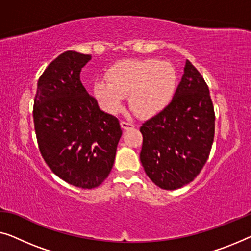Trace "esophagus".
<instances>
[{
	"mask_svg": "<svg viewBox=\"0 0 251 251\" xmlns=\"http://www.w3.org/2000/svg\"><path fill=\"white\" fill-rule=\"evenodd\" d=\"M121 126L123 129H129V128H134V124L130 122H126V121H122L121 122Z\"/></svg>",
	"mask_w": 251,
	"mask_h": 251,
	"instance_id": "obj_1",
	"label": "esophagus"
}]
</instances>
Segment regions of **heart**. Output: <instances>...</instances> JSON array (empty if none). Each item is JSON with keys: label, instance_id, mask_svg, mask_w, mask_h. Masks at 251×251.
Here are the masks:
<instances>
[{"label": "heart", "instance_id": "1", "mask_svg": "<svg viewBox=\"0 0 251 251\" xmlns=\"http://www.w3.org/2000/svg\"><path fill=\"white\" fill-rule=\"evenodd\" d=\"M108 81L93 84V95L108 113L122 109L125 97L140 117H152L161 113L173 100L178 75L169 62L158 59H127L108 71Z\"/></svg>", "mask_w": 251, "mask_h": 251}]
</instances>
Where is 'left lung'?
Masks as SVG:
<instances>
[{"mask_svg":"<svg viewBox=\"0 0 251 251\" xmlns=\"http://www.w3.org/2000/svg\"><path fill=\"white\" fill-rule=\"evenodd\" d=\"M140 130L142 166L160 188H180L203 169L214 140L215 114L206 82L188 59L171 102Z\"/></svg>","mask_w":251,"mask_h":251,"instance_id":"obj_1","label":"left lung"}]
</instances>
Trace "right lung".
Instances as JSON below:
<instances>
[{
  "instance_id": "obj_1",
  "label": "right lung",
  "mask_w": 251,
  "mask_h": 251,
  "mask_svg": "<svg viewBox=\"0 0 251 251\" xmlns=\"http://www.w3.org/2000/svg\"><path fill=\"white\" fill-rule=\"evenodd\" d=\"M91 55L67 50L44 71L37 83L33 124L39 151L51 171L83 189L101 185L114 166L122 128L100 109L82 85V67Z\"/></svg>"
}]
</instances>
